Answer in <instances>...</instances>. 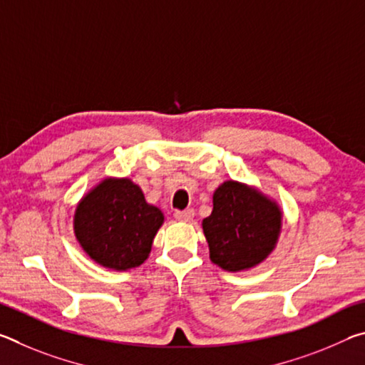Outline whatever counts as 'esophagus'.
<instances>
[{"label":"esophagus","mask_w":365,"mask_h":365,"mask_svg":"<svg viewBox=\"0 0 365 365\" xmlns=\"http://www.w3.org/2000/svg\"><path fill=\"white\" fill-rule=\"evenodd\" d=\"M195 217V211L193 209H185V211H177L175 212V219L180 222H191Z\"/></svg>","instance_id":"esophagus-1"}]
</instances>
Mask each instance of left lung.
<instances>
[{
	"label": "left lung",
	"instance_id": "8db88e82",
	"mask_svg": "<svg viewBox=\"0 0 365 365\" xmlns=\"http://www.w3.org/2000/svg\"><path fill=\"white\" fill-rule=\"evenodd\" d=\"M283 212L274 197L237 180H225L212 195V212L202 219L209 259L227 272L262 264L279 243Z\"/></svg>",
	"mask_w": 365,
	"mask_h": 365
}]
</instances>
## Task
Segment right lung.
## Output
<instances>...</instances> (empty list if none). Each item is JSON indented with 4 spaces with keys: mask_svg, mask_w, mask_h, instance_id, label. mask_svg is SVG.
Segmentation results:
<instances>
[{
    "mask_svg": "<svg viewBox=\"0 0 365 365\" xmlns=\"http://www.w3.org/2000/svg\"><path fill=\"white\" fill-rule=\"evenodd\" d=\"M164 214L127 177H106L86 191L73 211V235L91 261L117 272L143 264Z\"/></svg>",
    "mask_w": 365,
    "mask_h": 365,
    "instance_id": "add662e5",
    "label": "right lung"
}]
</instances>
